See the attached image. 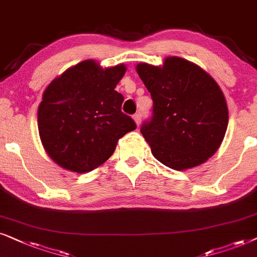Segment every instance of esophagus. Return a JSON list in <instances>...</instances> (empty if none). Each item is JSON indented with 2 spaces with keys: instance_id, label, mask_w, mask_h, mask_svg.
Returning a JSON list of instances; mask_svg holds the SVG:
<instances>
[{
  "instance_id": "esophagus-1",
  "label": "esophagus",
  "mask_w": 257,
  "mask_h": 257,
  "mask_svg": "<svg viewBox=\"0 0 257 257\" xmlns=\"http://www.w3.org/2000/svg\"><path fill=\"white\" fill-rule=\"evenodd\" d=\"M133 118H134L136 125L139 126L140 124H141V114H140V112H138V114H135L134 116H133Z\"/></svg>"
}]
</instances>
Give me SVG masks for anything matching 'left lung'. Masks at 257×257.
Returning a JSON list of instances; mask_svg holds the SVG:
<instances>
[{"instance_id":"left-lung-1","label":"left lung","mask_w":257,"mask_h":257,"mask_svg":"<svg viewBox=\"0 0 257 257\" xmlns=\"http://www.w3.org/2000/svg\"><path fill=\"white\" fill-rule=\"evenodd\" d=\"M152 95L153 117L141 126L152 154L174 170L200 166L214 155L228 126V105L217 82L190 61L168 56L162 66L136 64Z\"/></svg>"}]
</instances>
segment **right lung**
<instances>
[{"label":"right lung","mask_w":257,"mask_h":257,"mask_svg":"<svg viewBox=\"0 0 257 257\" xmlns=\"http://www.w3.org/2000/svg\"><path fill=\"white\" fill-rule=\"evenodd\" d=\"M124 64L102 68L85 60L55 77L43 91L37 110L41 142L63 169L84 174L98 168L115 152L117 141L136 129L123 114V96L115 90Z\"/></svg>","instance_id":"add662e5"}]
</instances>
